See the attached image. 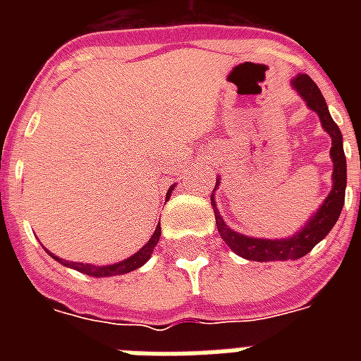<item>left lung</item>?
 <instances>
[{
    "mask_svg": "<svg viewBox=\"0 0 361 361\" xmlns=\"http://www.w3.org/2000/svg\"><path fill=\"white\" fill-rule=\"evenodd\" d=\"M292 86L296 92L305 99V103L311 110H314L320 116L322 127L326 133L331 136V161H334V187L331 192L326 197L324 204L311 217L307 225L298 232L296 236L288 240H258V238L243 236L240 232H234L231 226L225 225L221 219L217 206H215L214 192H212V206H214L215 225L219 231L221 238L232 251L247 258V260H257V262H274V260H296V258L305 257L319 241L328 236V232L334 228V225L341 215L343 204H345V187H347V159L343 152V135L334 118L330 116L326 99L322 97L319 86L314 84L309 75H298L292 80ZM217 187V183H215ZM215 191V189H214Z\"/></svg>",
    "mask_w": 361,
    "mask_h": 361,
    "instance_id": "obj_1",
    "label": "left lung"
}]
</instances>
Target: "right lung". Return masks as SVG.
<instances>
[{
	"label": "right lung",
	"mask_w": 361,
	"mask_h": 361,
	"mask_svg": "<svg viewBox=\"0 0 361 361\" xmlns=\"http://www.w3.org/2000/svg\"><path fill=\"white\" fill-rule=\"evenodd\" d=\"M172 191V187L169 189V195ZM159 238H161V225H157L155 232H153V236L149 238L146 245L142 247L140 251L135 252L133 257H129L127 260L120 264H112V266H92V264H80V262H67V260H61V258L54 257L52 252H50V257L56 258L58 262H61L63 266H69V268L76 269V271H80V274H86V275H92V277H110V275H123V274H129L133 269L140 268L142 264H146L152 257L153 249L157 245Z\"/></svg>",
	"instance_id": "obj_1"
}]
</instances>
